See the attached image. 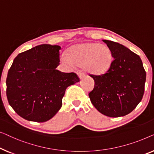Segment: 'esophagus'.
<instances>
[{
    "label": "esophagus",
    "instance_id": "34e87169",
    "mask_svg": "<svg viewBox=\"0 0 154 154\" xmlns=\"http://www.w3.org/2000/svg\"><path fill=\"white\" fill-rule=\"evenodd\" d=\"M78 76H79V79H82V78H84V77H85V74H84V72H78Z\"/></svg>",
    "mask_w": 154,
    "mask_h": 154
}]
</instances>
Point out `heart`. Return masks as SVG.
<instances>
[{
  "mask_svg": "<svg viewBox=\"0 0 154 154\" xmlns=\"http://www.w3.org/2000/svg\"><path fill=\"white\" fill-rule=\"evenodd\" d=\"M60 60L69 66H82L86 72L100 75L109 70L112 62V52L109 47L96 42L76 45L68 49V54H63Z\"/></svg>",
  "mask_w": 154,
  "mask_h": 154,
  "instance_id": "obj_1",
  "label": "heart"
}]
</instances>
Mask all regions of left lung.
I'll return each instance as SVG.
<instances>
[{"instance_id": "obj_1", "label": "left lung", "mask_w": 154, "mask_h": 154, "mask_svg": "<svg viewBox=\"0 0 154 154\" xmlns=\"http://www.w3.org/2000/svg\"><path fill=\"white\" fill-rule=\"evenodd\" d=\"M103 41L109 47L114 60L105 74L90 75L95 86L88 96L94 107L104 115L125 116L142 100L146 72L139 56L119 43Z\"/></svg>"}]
</instances>
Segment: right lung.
<instances>
[{
	"label": "right lung",
	"instance_id": "obj_1",
	"mask_svg": "<svg viewBox=\"0 0 154 154\" xmlns=\"http://www.w3.org/2000/svg\"><path fill=\"white\" fill-rule=\"evenodd\" d=\"M60 48L58 45H38L13 60L6 79V94L12 109L26 120L51 119L61 107L66 88L79 82L75 73L56 70Z\"/></svg>",
	"mask_w": 154,
	"mask_h": 154
}]
</instances>
